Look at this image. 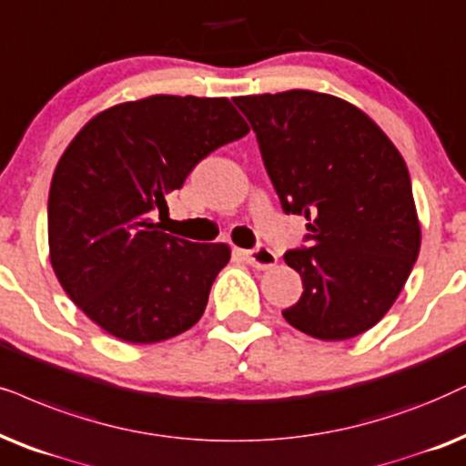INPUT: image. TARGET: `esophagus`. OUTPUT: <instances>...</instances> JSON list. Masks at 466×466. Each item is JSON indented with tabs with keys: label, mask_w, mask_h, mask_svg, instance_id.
Segmentation results:
<instances>
[{
	"label": "esophagus",
	"mask_w": 466,
	"mask_h": 466,
	"mask_svg": "<svg viewBox=\"0 0 466 466\" xmlns=\"http://www.w3.org/2000/svg\"><path fill=\"white\" fill-rule=\"evenodd\" d=\"M244 258L257 269H269L278 263V257L269 250L268 246H257L252 248V250H244Z\"/></svg>",
	"instance_id": "1"
}]
</instances>
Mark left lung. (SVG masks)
Segmentation results:
<instances>
[{"label": "left lung", "mask_w": 466, "mask_h": 466, "mask_svg": "<svg viewBox=\"0 0 466 466\" xmlns=\"http://www.w3.org/2000/svg\"><path fill=\"white\" fill-rule=\"evenodd\" d=\"M257 132L285 214L308 220L285 255L304 282L282 317L319 340H349L390 310L420 255L410 177L388 135L351 102L310 89L233 98Z\"/></svg>", "instance_id": "1"}]
</instances>
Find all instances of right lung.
<instances>
[{
	"instance_id": "obj_1",
	"label": "right lung",
	"mask_w": 466,
	"mask_h": 466,
	"mask_svg": "<svg viewBox=\"0 0 466 466\" xmlns=\"http://www.w3.org/2000/svg\"><path fill=\"white\" fill-rule=\"evenodd\" d=\"M227 98L149 96L96 115L59 158L48 250L59 285L106 334L152 344L190 329L231 258L162 233L152 211L205 156L248 135Z\"/></svg>"
}]
</instances>
